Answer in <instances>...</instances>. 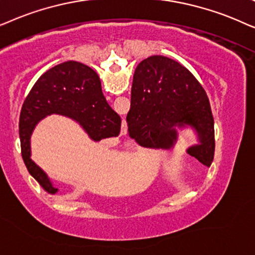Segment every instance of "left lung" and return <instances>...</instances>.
Masks as SVG:
<instances>
[{
  "label": "left lung",
  "mask_w": 255,
  "mask_h": 255,
  "mask_svg": "<svg viewBox=\"0 0 255 255\" xmlns=\"http://www.w3.org/2000/svg\"><path fill=\"white\" fill-rule=\"evenodd\" d=\"M128 133L143 147L171 149L178 130L190 129L197 143L186 152L210 167L215 155V127L209 98L188 69L164 56L136 66L131 86Z\"/></svg>",
  "instance_id": "obj_1"
}]
</instances>
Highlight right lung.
<instances>
[{"label": "right lung", "instance_id": "1", "mask_svg": "<svg viewBox=\"0 0 255 255\" xmlns=\"http://www.w3.org/2000/svg\"><path fill=\"white\" fill-rule=\"evenodd\" d=\"M58 114L78 122L91 140L118 136L121 118L107 104L96 71L78 62L47 70L25 98L19 117L22 157L30 175L50 195L59 191L46 172L31 159V135L47 115Z\"/></svg>", "mask_w": 255, "mask_h": 255}]
</instances>
